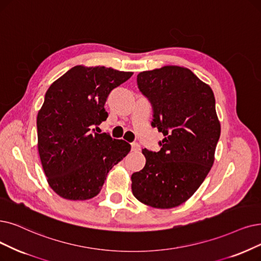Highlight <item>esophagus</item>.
Returning a JSON list of instances; mask_svg holds the SVG:
<instances>
[{"instance_id":"34e87169","label":"esophagus","mask_w":261,"mask_h":261,"mask_svg":"<svg viewBox=\"0 0 261 261\" xmlns=\"http://www.w3.org/2000/svg\"><path fill=\"white\" fill-rule=\"evenodd\" d=\"M140 149H141L140 148V144L138 142H133L132 143V150L133 151H136L137 152V151H140Z\"/></svg>"}]
</instances>
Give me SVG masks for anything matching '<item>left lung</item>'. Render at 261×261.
I'll return each mask as SVG.
<instances>
[{
	"mask_svg": "<svg viewBox=\"0 0 261 261\" xmlns=\"http://www.w3.org/2000/svg\"><path fill=\"white\" fill-rule=\"evenodd\" d=\"M151 102V125L163 133L159 152L142 149L145 166L132 174L139 201L159 209L185 202L198 190L214 162L221 125L211 88L190 69L165 66L137 76Z\"/></svg>",
	"mask_w": 261,
	"mask_h": 261,
	"instance_id": "1",
	"label": "left lung"
}]
</instances>
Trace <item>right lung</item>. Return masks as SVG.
I'll return each instance as SVG.
<instances>
[{
    "instance_id": "right-lung-1",
    "label": "right lung",
    "mask_w": 261,
    "mask_h": 261,
    "mask_svg": "<svg viewBox=\"0 0 261 261\" xmlns=\"http://www.w3.org/2000/svg\"><path fill=\"white\" fill-rule=\"evenodd\" d=\"M133 72L75 66L46 92L37 114L38 153L50 187L69 200L95 197L130 144L95 128L106 121L110 92Z\"/></svg>"
}]
</instances>
